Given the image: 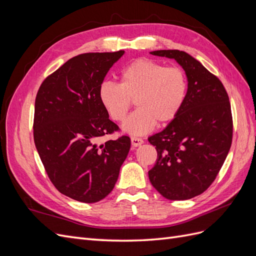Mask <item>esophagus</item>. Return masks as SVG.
Segmentation results:
<instances>
[{"label":"esophagus","instance_id":"esophagus-1","mask_svg":"<svg viewBox=\"0 0 256 256\" xmlns=\"http://www.w3.org/2000/svg\"><path fill=\"white\" fill-rule=\"evenodd\" d=\"M143 142L144 141L142 140V138H136V136L131 138V144H132V146H134V147H138V146L142 145Z\"/></svg>","mask_w":256,"mask_h":256}]
</instances>
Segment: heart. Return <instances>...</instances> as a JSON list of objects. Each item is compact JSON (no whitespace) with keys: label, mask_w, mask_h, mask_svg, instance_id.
<instances>
[{"label":"heart","mask_w":256,"mask_h":256,"mask_svg":"<svg viewBox=\"0 0 256 256\" xmlns=\"http://www.w3.org/2000/svg\"><path fill=\"white\" fill-rule=\"evenodd\" d=\"M188 81L180 67H166L152 60L130 63L120 74V83L104 81L98 96L106 113L122 122L136 100L138 110L124 122L122 130L143 136L158 125H166L180 114L186 102Z\"/></svg>","instance_id":"obj_1"}]
</instances>
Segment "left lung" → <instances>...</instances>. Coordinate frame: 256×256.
<instances>
[{"label": "left lung", "mask_w": 256, "mask_h": 256, "mask_svg": "<svg viewBox=\"0 0 256 256\" xmlns=\"http://www.w3.org/2000/svg\"><path fill=\"white\" fill-rule=\"evenodd\" d=\"M150 54L175 60L188 81L180 114L148 141L156 146V164L148 172L154 188L172 200L203 193L219 173L230 148L233 120L221 81L190 54L157 50Z\"/></svg>", "instance_id": "obj_1"}]
</instances>
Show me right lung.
Segmentation results:
<instances>
[{"mask_svg": "<svg viewBox=\"0 0 256 256\" xmlns=\"http://www.w3.org/2000/svg\"><path fill=\"white\" fill-rule=\"evenodd\" d=\"M125 51L84 53L46 79L35 100L34 142L50 180L63 194L96 203L113 190L130 150L122 136L104 144L97 138L118 130L99 100V86Z\"/></svg>", "mask_w": 256, "mask_h": 256, "instance_id": "obj_1", "label": "right lung"}]
</instances>
